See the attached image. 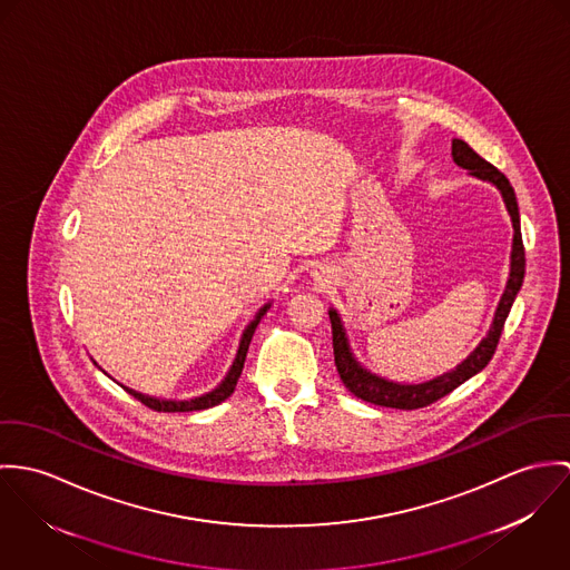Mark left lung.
Instances as JSON below:
<instances>
[{
    "label": "left lung",
    "instance_id": "obj_1",
    "mask_svg": "<svg viewBox=\"0 0 570 570\" xmlns=\"http://www.w3.org/2000/svg\"><path fill=\"white\" fill-rule=\"evenodd\" d=\"M452 159L459 168L468 170L470 177L481 179L492 184L497 190L501 191L507 212L511 216V227H513V238H511V255H509V277H507L505 291L501 295V302L497 306V313L492 318V325L488 334L479 341V345L452 370L443 372L435 379L424 380V382H395V380L384 379L367 370L352 352L345 325L341 315L330 308V323H332V345H334V363L338 370V376L343 384L361 400L379 406H391V409H420L426 404H433L450 391H454L459 384L465 380L476 376L485 365L492 361L494 350L499 345L503 325H505L507 315L511 311V304L522 286L524 279V247H522V236H520V214H518V203L513 188L509 186L505 175L499 173L492 164H488L483 157H479L463 139H452Z\"/></svg>",
    "mask_w": 570,
    "mask_h": 570
}]
</instances>
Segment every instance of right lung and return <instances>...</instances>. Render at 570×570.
Masks as SVG:
<instances>
[{
  "label": "right lung",
  "mask_w": 570,
  "mask_h": 570,
  "mask_svg": "<svg viewBox=\"0 0 570 570\" xmlns=\"http://www.w3.org/2000/svg\"><path fill=\"white\" fill-rule=\"evenodd\" d=\"M268 308H271V302H266V304L255 313L254 318L249 321V325L243 330V336H240V343H238L236 358H234L232 367L227 370L225 379L220 380L212 391H207V393H203V395H196V397H190V400H164V397H155V395L139 393V391H135V389H128L125 384H122V386L127 389L128 393H130L132 397H137L139 402H144L148 409L164 411V413L200 411V409H209V406H216V404L225 402V400L234 393V389H236V382L240 379L243 367H245V358H247L249 343H252V338H254L255 327H257V323L262 321V316L266 315V311H268Z\"/></svg>",
  "instance_id": "right-lung-1"
}]
</instances>
